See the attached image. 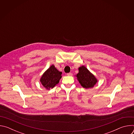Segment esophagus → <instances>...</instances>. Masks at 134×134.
<instances>
[{
    "label": "esophagus",
    "instance_id": "1",
    "mask_svg": "<svg viewBox=\"0 0 134 134\" xmlns=\"http://www.w3.org/2000/svg\"><path fill=\"white\" fill-rule=\"evenodd\" d=\"M67 75L68 76H72V74L71 72H69V73H67Z\"/></svg>",
    "mask_w": 134,
    "mask_h": 134
}]
</instances>
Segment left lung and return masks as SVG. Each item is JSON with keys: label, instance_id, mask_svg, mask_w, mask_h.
I'll list each match as a JSON object with an SVG mask.
<instances>
[{"label": "left lung", "instance_id": "8db88e82", "mask_svg": "<svg viewBox=\"0 0 134 134\" xmlns=\"http://www.w3.org/2000/svg\"><path fill=\"white\" fill-rule=\"evenodd\" d=\"M79 69V72L76 75V77L81 85L85 88L93 87L97 82L94 76L84 66L80 67Z\"/></svg>", "mask_w": 134, "mask_h": 134}]
</instances>
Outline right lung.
Returning a JSON list of instances; mask_svg holds the SVG:
<instances>
[{"mask_svg":"<svg viewBox=\"0 0 134 134\" xmlns=\"http://www.w3.org/2000/svg\"><path fill=\"white\" fill-rule=\"evenodd\" d=\"M62 72L58 71L53 65H52L43 74L40 82L47 89L52 88L59 82L62 78Z\"/></svg>","mask_w":134,"mask_h":134,"instance_id":"add662e5","label":"right lung"}]
</instances>
